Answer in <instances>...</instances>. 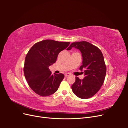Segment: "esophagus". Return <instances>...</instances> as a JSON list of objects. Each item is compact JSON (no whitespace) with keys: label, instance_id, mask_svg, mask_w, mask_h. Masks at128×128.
I'll return each instance as SVG.
<instances>
[{"label":"esophagus","instance_id":"esophagus-1","mask_svg":"<svg viewBox=\"0 0 128 128\" xmlns=\"http://www.w3.org/2000/svg\"><path fill=\"white\" fill-rule=\"evenodd\" d=\"M70 74H69V73H66V74H64V76L66 77H68V76H70Z\"/></svg>","mask_w":128,"mask_h":128}]
</instances>
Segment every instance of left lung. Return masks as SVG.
<instances>
[{
    "label": "left lung",
    "instance_id": "obj_1",
    "mask_svg": "<svg viewBox=\"0 0 128 128\" xmlns=\"http://www.w3.org/2000/svg\"><path fill=\"white\" fill-rule=\"evenodd\" d=\"M72 48L78 49L82 53V65L80 70L84 72L85 76L83 80L76 77L72 91L78 98L88 99L98 92L104 82L106 66L104 56L99 48L88 42H72L67 50Z\"/></svg>",
    "mask_w": 128,
    "mask_h": 128
}]
</instances>
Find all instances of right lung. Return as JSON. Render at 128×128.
<instances>
[{"label":"right lung","instance_id":"add662e5","mask_svg":"<svg viewBox=\"0 0 128 128\" xmlns=\"http://www.w3.org/2000/svg\"><path fill=\"white\" fill-rule=\"evenodd\" d=\"M69 42L46 40L34 44L26 54L24 74L29 86L42 96L51 95L58 90L64 75L51 74L49 67L54 64L59 53L66 48Z\"/></svg>","mask_w":128,"mask_h":128}]
</instances>
